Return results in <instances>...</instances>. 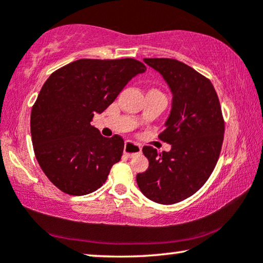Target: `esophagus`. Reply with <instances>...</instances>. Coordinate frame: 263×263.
Here are the masks:
<instances>
[{"label":"esophagus","instance_id":"34e87169","mask_svg":"<svg viewBox=\"0 0 263 263\" xmlns=\"http://www.w3.org/2000/svg\"><path fill=\"white\" fill-rule=\"evenodd\" d=\"M141 146L138 145V143L133 141H125L124 143V154L129 158L138 156V154H141Z\"/></svg>","mask_w":263,"mask_h":263}]
</instances>
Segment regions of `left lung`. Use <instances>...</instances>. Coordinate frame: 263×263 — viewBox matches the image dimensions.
<instances>
[{"mask_svg":"<svg viewBox=\"0 0 263 263\" xmlns=\"http://www.w3.org/2000/svg\"><path fill=\"white\" fill-rule=\"evenodd\" d=\"M157 70L172 93L171 111L161 141L170 152L158 153L145 146L149 161L136 182L147 199L161 204L185 200L202 186L213 172L224 140V120L212 82L185 63L172 59H143Z\"/></svg>","mask_w":263,"mask_h":263,"instance_id":"obj_1","label":"left lung"}]
</instances>
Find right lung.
Masks as SVG:
<instances>
[{
	"instance_id": "obj_1",
	"label": "right lung",
	"mask_w": 263,
	"mask_h": 263,
	"mask_svg": "<svg viewBox=\"0 0 263 263\" xmlns=\"http://www.w3.org/2000/svg\"><path fill=\"white\" fill-rule=\"evenodd\" d=\"M145 70L134 59H84L53 71L43 85L31 112L32 143L39 166L63 193H93L121 160L123 139L104 138L91 121Z\"/></svg>"
}]
</instances>
